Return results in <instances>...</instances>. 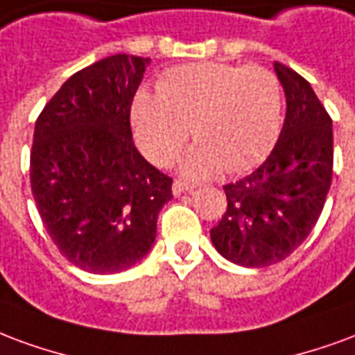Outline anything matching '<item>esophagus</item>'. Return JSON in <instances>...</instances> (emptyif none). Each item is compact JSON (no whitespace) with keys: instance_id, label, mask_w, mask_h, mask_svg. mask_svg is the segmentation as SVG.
Masks as SVG:
<instances>
[{"instance_id":"34e87169","label":"esophagus","mask_w":355,"mask_h":355,"mask_svg":"<svg viewBox=\"0 0 355 355\" xmlns=\"http://www.w3.org/2000/svg\"><path fill=\"white\" fill-rule=\"evenodd\" d=\"M191 185L189 183H185V181H180V180H175L174 181V185H172V193H174L175 196H180L183 195V193H187V191H191Z\"/></svg>"}]
</instances>
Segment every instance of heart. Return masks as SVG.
Masks as SVG:
<instances>
[{
	"mask_svg": "<svg viewBox=\"0 0 355 355\" xmlns=\"http://www.w3.org/2000/svg\"><path fill=\"white\" fill-rule=\"evenodd\" d=\"M132 124L141 151L155 164L172 162L191 128L196 146L181 160L185 174L206 178L221 168L242 174L259 166L280 136V81L259 66H178L160 77L157 94H136Z\"/></svg>",
	"mask_w": 355,
	"mask_h": 355,
	"instance_id": "1",
	"label": "heart"
}]
</instances>
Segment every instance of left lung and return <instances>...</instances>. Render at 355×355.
<instances>
[{"label":"left lung","instance_id":"left-lung-1","mask_svg":"<svg viewBox=\"0 0 355 355\" xmlns=\"http://www.w3.org/2000/svg\"><path fill=\"white\" fill-rule=\"evenodd\" d=\"M286 121L268 159L225 185L227 209L209 231L225 259L248 268L280 263L306 240L333 178V121L310 83L280 62Z\"/></svg>","mask_w":355,"mask_h":355}]
</instances>
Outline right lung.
I'll return each mask as SVG.
<instances>
[{"mask_svg":"<svg viewBox=\"0 0 355 355\" xmlns=\"http://www.w3.org/2000/svg\"><path fill=\"white\" fill-rule=\"evenodd\" d=\"M149 62L115 54L77 71L35 123L30 181L41 221L87 272H123L144 259L172 200V178L132 141V100Z\"/></svg>","mask_w":355,"mask_h":355,"instance_id":"obj_1","label":"right lung"}]
</instances>
